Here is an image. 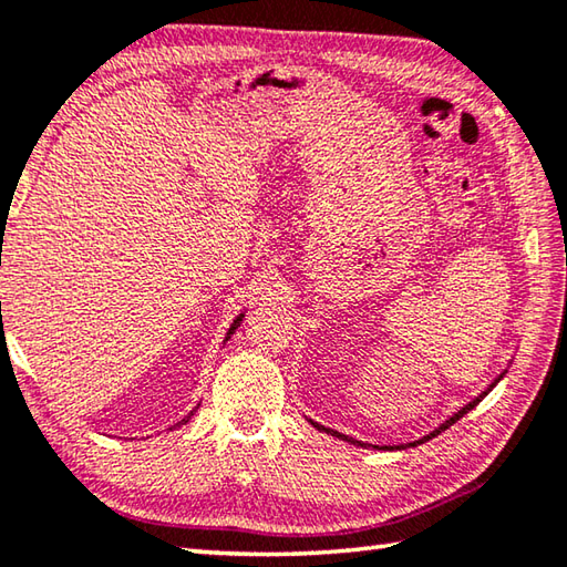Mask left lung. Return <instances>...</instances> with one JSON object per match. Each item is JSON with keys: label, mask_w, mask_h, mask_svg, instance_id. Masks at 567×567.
Here are the masks:
<instances>
[{"label": "left lung", "mask_w": 567, "mask_h": 567, "mask_svg": "<svg viewBox=\"0 0 567 567\" xmlns=\"http://www.w3.org/2000/svg\"><path fill=\"white\" fill-rule=\"evenodd\" d=\"M504 379V373L502 375H498V379L489 385V388H486V391L484 393H480V395H476L474 398V401L472 403H467V405H464L462 410H457V413H454L450 420H445V423H442L440 427H435V430H432L430 432V435H425V437H420V440H415V442H408V445H385V447H379V445H365V442H359V440H353V437H349V435H341V432H337V430H331V427H324V425H319V423H315V420H309V423H312V427H317V430H321V432H327V435H331V437H339V440H343V442H349V445H357V447H373V450H405V447H417V445H423V442H427V440H432V437H437L440 435V432H445L450 425H454V423H457V420L460 417H464V415H467L470 413V410L472 408H476V405H480L482 401H484V398L486 395H489V391H492V388L498 383V381H502Z\"/></svg>", "instance_id": "obj_1"}]
</instances>
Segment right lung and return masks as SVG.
Wrapping results in <instances>:
<instances>
[{
  "mask_svg": "<svg viewBox=\"0 0 567 567\" xmlns=\"http://www.w3.org/2000/svg\"><path fill=\"white\" fill-rule=\"evenodd\" d=\"M0 307H2V305H0ZM243 317H246V315H240V317H236V319H233V324H230V329H228V337H226V341L230 339V334H233V331H236V329L240 327V321H243ZM194 413H196V408H194V410H192V413H188V415H186V417L182 420V423H176L174 427H179V425H186V423H188V420H192V415H194ZM169 430H172V427H169Z\"/></svg>",
  "mask_w": 567,
  "mask_h": 567,
  "instance_id": "right-lung-1",
  "label": "right lung"
}]
</instances>
